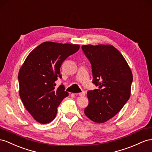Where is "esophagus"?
<instances>
[{
  "label": "esophagus",
  "mask_w": 152,
  "mask_h": 152,
  "mask_svg": "<svg viewBox=\"0 0 152 152\" xmlns=\"http://www.w3.org/2000/svg\"><path fill=\"white\" fill-rule=\"evenodd\" d=\"M78 94L79 96H85V92L83 91V92H80V93H78Z\"/></svg>",
  "instance_id": "1"
}]
</instances>
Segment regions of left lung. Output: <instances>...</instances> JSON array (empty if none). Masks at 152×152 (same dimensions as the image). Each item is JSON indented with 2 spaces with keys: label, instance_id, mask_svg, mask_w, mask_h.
Returning <instances> with one entry per match:
<instances>
[{
  "label": "left lung",
  "instance_id": "left-lung-1",
  "mask_svg": "<svg viewBox=\"0 0 152 152\" xmlns=\"http://www.w3.org/2000/svg\"><path fill=\"white\" fill-rule=\"evenodd\" d=\"M92 65V83L98 89L87 92L88 105L84 113L102 123L113 118L129 99L133 76L126 60L112 45L81 47Z\"/></svg>",
  "mask_w": 152,
  "mask_h": 152
}]
</instances>
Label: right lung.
<instances>
[{"instance_id":"1","label":"right lung","mask_w":152,"mask_h":152,"mask_svg":"<svg viewBox=\"0 0 152 152\" xmlns=\"http://www.w3.org/2000/svg\"><path fill=\"white\" fill-rule=\"evenodd\" d=\"M79 49V45L45 42L29 54L20 67L19 95L26 110L38 123L52 121L58 107L69 96L64 85L56 88L54 83L61 77V64Z\"/></svg>"}]
</instances>
